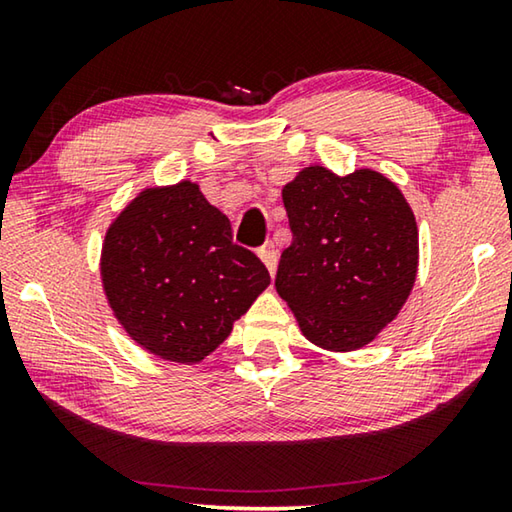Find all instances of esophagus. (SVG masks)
Segmentation results:
<instances>
[{
  "label": "esophagus",
  "mask_w": 512,
  "mask_h": 512,
  "mask_svg": "<svg viewBox=\"0 0 512 512\" xmlns=\"http://www.w3.org/2000/svg\"><path fill=\"white\" fill-rule=\"evenodd\" d=\"M259 259H262L264 266L268 268V273L275 275V268H277V250L273 244H264L259 248Z\"/></svg>",
  "instance_id": "34e87169"
}]
</instances>
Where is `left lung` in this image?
<instances>
[{"instance_id":"8db88e82","label":"left lung","mask_w":512,"mask_h":512,"mask_svg":"<svg viewBox=\"0 0 512 512\" xmlns=\"http://www.w3.org/2000/svg\"><path fill=\"white\" fill-rule=\"evenodd\" d=\"M293 232L275 289L318 348L352 352L375 341L418 275V223L393 180L372 169L336 176L320 164L282 189Z\"/></svg>"}]
</instances>
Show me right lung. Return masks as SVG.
I'll return each instance as SVG.
<instances>
[{
  "mask_svg": "<svg viewBox=\"0 0 512 512\" xmlns=\"http://www.w3.org/2000/svg\"><path fill=\"white\" fill-rule=\"evenodd\" d=\"M101 282L142 350L198 363L228 339L271 275L255 253L232 244L228 216L196 183L180 180L142 189L110 223Z\"/></svg>",
  "mask_w": 512,
  "mask_h": 512,
  "instance_id": "1",
  "label": "right lung"
}]
</instances>
